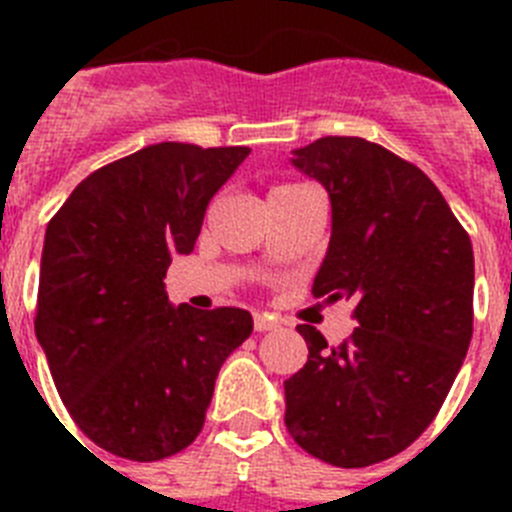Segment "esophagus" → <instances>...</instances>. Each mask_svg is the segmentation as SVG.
<instances>
[{
    "label": "esophagus",
    "mask_w": 512,
    "mask_h": 512,
    "mask_svg": "<svg viewBox=\"0 0 512 512\" xmlns=\"http://www.w3.org/2000/svg\"><path fill=\"white\" fill-rule=\"evenodd\" d=\"M253 328H256V333H266V330H274L277 328V320H271L269 315H253Z\"/></svg>",
    "instance_id": "obj_1"
}]
</instances>
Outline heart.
Returning a JSON list of instances; mask_svg holds the SVG:
<instances>
[{
	"mask_svg": "<svg viewBox=\"0 0 512 512\" xmlns=\"http://www.w3.org/2000/svg\"><path fill=\"white\" fill-rule=\"evenodd\" d=\"M300 192H307L305 184L282 182V184H277V187H271L269 200H279V197H292V194H300Z\"/></svg>",
	"mask_w": 512,
	"mask_h": 512,
	"instance_id": "heart-1",
	"label": "heart"
}]
</instances>
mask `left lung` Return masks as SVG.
I'll use <instances>...</instances> for the list:
<instances>
[{"instance_id": "obj_1", "label": "left lung", "mask_w": 512, "mask_h": 512, "mask_svg": "<svg viewBox=\"0 0 512 512\" xmlns=\"http://www.w3.org/2000/svg\"><path fill=\"white\" fill-rule=\"evenodd\" d=\"M292 164L328 189L333 233L312 295L354 300L338 346L297 325L307 364L284 382V425L315 459L359 469L431 425L472 341L474 253L436 184L379 143L328 135Z\"/></svg>"}]
</instances>
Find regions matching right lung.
<instances>
[{
    "mask_svg": "<svg viewBox=\"0 0 512 512\" xmlns=\"http://www.w3.org/2000/svg\"><path fill=\"white\" fill-rule=\"evenodd\" d=\"M248 153L140 148L89 174L51 217L35 333L63 405L99 449L130 461L187 449L220 366L251 336V312L171 307L164 284Z\"/></svg>",
    "mask_w": 512,
    "mask_h": 512,
    "instance_id": "1",
    "label": "right lung"
}]
</instances>
